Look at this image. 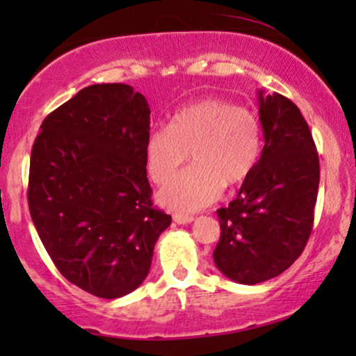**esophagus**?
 I'll use <instances>...</instances> for the list:
<instances>
[{"instance_id": "1", "label": "esophagus", "mask_w": 356, "mask_h": 356, "mask_svg": "<svg viewBox=\"0 0 356 356\" xmlns=\"http://www.w3.org/2000/svg\"><path fill=\"white\" fill-rule=\"evenodd\" d=\"M172 218L177 224H191L192 220H194L191 214H184V212H175Z\"/></svg>"}]
</instances>
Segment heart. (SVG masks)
Instances as JSON below:
<instances>
[{
    "label": "heart",
    "mask_w": 356,
    "mask_h": 356,
    "mask_svg": "<svg viewBox=\"0 0 356 356\" xmlns=\"http://www.w3.org/2000/svg\"><path fill=\"white\" fill-rule=\"evenodd\" d=\"M161 202L175 211H199L219 197L224 184L244 182L259 162L263 130L251 110L222 99H204L175 112L169 127L150 130L145 164L155 184H165Z\"/></svg>",
    "instance_id": "b5f03b06"
}]
</instances>
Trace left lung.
Here are the masks:
<instances>
[{
  "label": "left lung",
  "instance_id": "1",
  "mask_svg": "<svg viewBox=\"0 0 356 356\" xmlns=\"http://www.w3.org/2000/svg\"><path fill=\"white\" fill-rule=\"evenodd\" d=\"M264 147L229 207L218 209L214 263L239 284L276 277L300 257L313 227L320 161L300 108L257 92Z\"/></svg>",
  "mask_w": 356,
  "mask_h": 356
}]
</instances>
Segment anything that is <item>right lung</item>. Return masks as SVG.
<instances>
[{"mask_svg":"<svg viewBox=\"0 0 356 356\" xmlns=\"http://www.w3.org/2000/svg\"><path fill=\"white\" fill-rule=\"evenodd\" d=\"M40 130L28 206L44 249L90 295H129L144 283L155 243L172 222L150 199L145 97L125 83L90 85Z\"/></svg>","mask_w":356,"mask_h":356,"instance_id":"obj_1","label":"right lung"}]
</instances>
